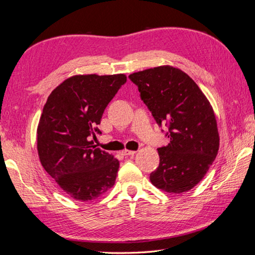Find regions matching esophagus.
Returning <instances> with one entry per match:
<instances>
[{"label":"esophagus","instance_id":"1","mask_svg":"<svg viewBox=\"0 0 255 255\" xmlns=\"http://www.w3.org/2000/svg\"><path fill=\"white\" fill-rule=\"evenodd\" d=\"M135 153V150H129V149H123L122 150V154L123 155H126V156H129V155H134Z\"/></svg>","mask_w":255,"mask_h":255}]
</instances>
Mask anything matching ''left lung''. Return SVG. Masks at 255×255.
<instances>
[{
  "label": "left lung",
  "mask_w": 255,
  "mask_h": 255,
  "mask_svg": "<svg viewBox=\"0 0 255 255\" xmlns=\"http://www.w3.org/2000/svg\"><path fill=\"white\" fill-rule=\"evenodd\" d=\"M170 142L157 148L159 165L150 183L166 193L188 191L205 177L219 150V133L210 102L178 68L159 66L128 76Z\"/></svg>",
  "instance_id": "1"
}]
</instances>
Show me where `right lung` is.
Wrapping results in <instances>:
<instances>
[{"label": "right lung", "instance_id": "right-lung-1", "mask_svg": "<svg viewBox=\"0 0 255 255\" xmlns=\"http://www.w3.org/2000/svg\"><path fill=\"white\" fill-rule=\"evenodd\" d=\"M126 82L123 74L72 76L44 106L37 127L39 160L71 198L93 200L116 183L120 163L90 139L101 133L105 109Z\"/></svg>", "mask_w": 255, "mask_h": 255}]
</instances>
